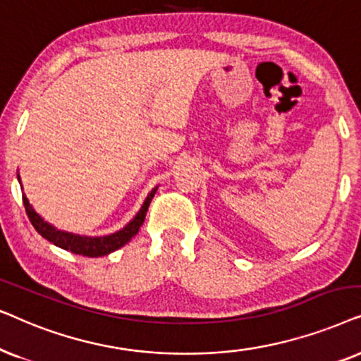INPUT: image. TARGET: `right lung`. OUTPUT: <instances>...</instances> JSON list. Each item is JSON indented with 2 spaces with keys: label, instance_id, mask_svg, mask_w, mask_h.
I'll return each mask as SVG.
<instances>
[{
  "label": "right lung",
  "instance_id": "1",
  "mask_svg": "<svg viewBox=\"0 0 361 361\" xmlns=\"http://www.w3.org/2000/svg\"><path fill=\"white\" fill-rule=\"evenodd\" d=\"M155 193H157V188L150 191V195L147 196L142 209L138 211L135 218H133L130 223L125 226L123 229L110 234V236H102V238L77 236V234L64 233V231L56 229L54 226L46 223V221L42 219L35 209H32V206L30 204V201H27V198L24 195H23V203H24V208H26L27 218H30L31 224L35 226V229L37 231V233H39L44 239H47V241L56 244L57 247L66 249V251L79 254V256L100 257V256H107V254L117 251L118 247L125 246V244H127L133 236H135V234L138 233V229H140V226L143 224V221H145L148 206H150V201Z\"/></svg>",
  "mask_w": 361,
  "mask_h": 361
}]
</instances>
